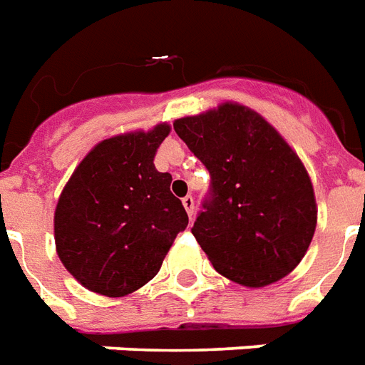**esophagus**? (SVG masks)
I'll return each mask as SVG.
<instances>
[{
	"label": "esophagus",
	"mask_w": 365,
	"mask_h": 365,
	"mask_svg": "<svg viewBox=\"0 0 365 365\" xmlns=\"http://www.w3.org/2000/svg\"><path fill=\"white\" fill-rule=\"evenodd\" d=\"M183 207H185V210H187L189 218H193V212H195V199L191 197V195H187V197H183L182 199Z\"/></svg>",
	"instance_id": "1"
}]
</instances>
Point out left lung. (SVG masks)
I'll use <instances>...</instances> for the list:
<instances>
[{
  "instance_id": "8db88e82",
  "label": "left lung",
  "mask_w": 365,
  "mask_h": 365,
  "mask_svg": "<svg viewBox=\"0 0 365 365\" xmlns=\"http://www.w3.org/2000/svg\"><path fill=\"white\" fill-rule=\"evenodd\" d=\"M174 130L210 172L191 233L218 274L264 287L291 274L316 232L318 207L299 155L239 103L183 116Z\"/></svg>"
}]
</instances>
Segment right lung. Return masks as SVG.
<instances>
[{
    "label": "right lung",
    "mask_w": 365,
    "mask_h": 365,
    "mask_svg": "<svg viewBox=\"0 0 365 365\" xmlns=\"http://www.w3.org/2000/svg\"><path fill=\"white\" fill-rule=\"evenodd\" d=\"M168 124L103 139L63 189L55 208V245L65 268L86 289L126 297L151 282L187 212L155 168Z\"/></svg>",
    "instance_id": "add662e5"
}]
</instances>
